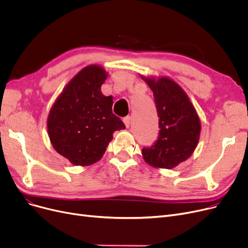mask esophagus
<instances>
[{
    "label": "esophagus",
    "instance_id": "1",
    "mask_svg": "<svg viewBox=\"0 0 248 248\" xmlns=\"http://www.w3.org/2000/svg\"><path fill=\"white\" fill-rule=\"evenodd\" d=\"M123 121H124V124H125L126 127H128L129 125H131V123H132L131 116H125V117H124Z\"/></svg>",
    "mask_w": 248,
    "mask_h": 248
}]
</instances>
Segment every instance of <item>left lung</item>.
I'll return each instance as SVG.
<instances>
[{
	"label": "left lung",
	"mask_w": 248,
	"mask_h": 248,
	"mask_svg": "<svg viewBox=\"0 0 248 248\" xmlns=\"http://www.w3.org/2000/svg\"><path fill=\"white\" fill-rule=\"evenodd\" d=\"M154 93L160 133L151 148L142 149L147 164L154 168L173 169L185 162L196 149L201 123L189 96L168 77L140 75Z\"/></svg>",
	"instance_id": "obj_1"
}]
</instances>
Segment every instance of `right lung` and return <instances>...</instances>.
Here are the masks:
<instances>
[{"instance_id": "obj_1", "label": "right lung", "mask_w": 248, "mask_h": 248, "mask_svg": "<svg viewBox=\"0 0 248 248\" xmlns=\"http://www.w3.org/2000/svg\"><path fill=\"white\" fill-rule=\"evenodd\" d=\"M107 77L99 65L84 67L63 88L48 114L52 146L74 166L98 162L113 133L125 128L112 113V96H104L100 90Z\"/></svg>"}]
</instances>
